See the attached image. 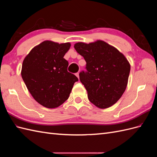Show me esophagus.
<instances>
[{
  "mask_svg": "<svg viewBox=\"0 0 157 157\" xmlns=\"http://www.w3.org/2000/svg\"><path fill=\"white\" fill-rule=\"evenodd\" d=\"M75 75L77 76V77H78V78H79V73H77L75 74Z\"/></svg>",
  "mask_w": 157,
  "mask_h": 157,
  "instance_id": "esophagus-1",
  "label": "esophagus"
}]
</instances>
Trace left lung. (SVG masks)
Listing matches in <instances>:
<instances>
[{"mask_svg":"<svg viewBox=\"0 0 157 157\" xmlns=\"http://www.w3.org/2000/svg\"><path fill=\"white\" fill-rule=\"evenodd\" d=\"M75 49L86 62V72L79 74L90 101L106 109L119 99L127 86L130 65L115 47L103 40L86 44L77 42Z\"/></svg>","mask_w":157,"mask_h":157,"instance_id":"1","label":"left lung"}]
</instances>
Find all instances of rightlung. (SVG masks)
I'll list each match as a JSON object with an SVG mask.
<instances>
[{"instance_id": "right-lung-1", "label": "right lung", "mask_w": 157, "mask_h": 157, "mask_svg": "<svg viewBox=\"0 0 157 157\" xmlns=\"http://www.w3.org/2000/svg\"><path fill=\"white\" fill-rule=\"evenodd\" d=\"M69 42L45 40L35 46L23 61L21 77L35 100L46 108L60 106L69 98L78 78L67 71L63 58Z\"/></svg>"}]
</instances>
